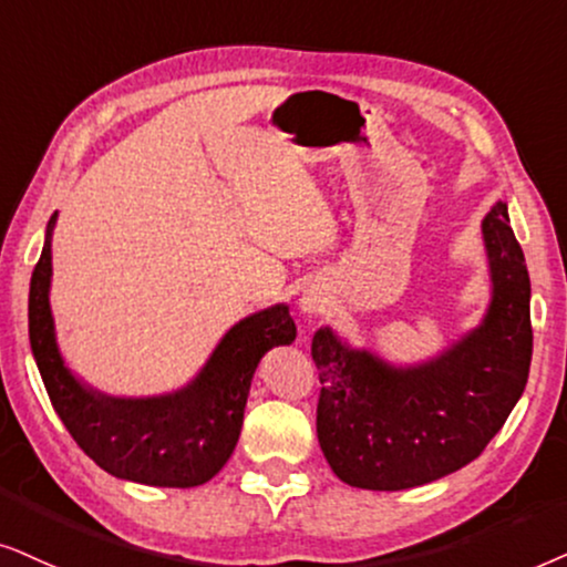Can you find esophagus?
<instances>
[{
    "label": "esophagus",
    "mask_w": 567,
    "mask_h": 567,
    "mask_svg": "<svg viewBox=\"0 0 567 567\" xmlns=\"http://www.w3.org/2000/svg\"><path fill=\"white\" fill-rule=\"evenodd\" d=\"M306 308H311V300H306Z\"/></svg>",
    "instance_id": "esophagus-1"
}]
</instances>
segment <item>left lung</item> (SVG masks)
<instances>
[{"instance_id":"obj_1","label":"left lung","mask_w":567,"mask_h":567,"mask_svg":"<svg viewBox=\"0 0 567 567\" xmlns=\"http://www.w3.org/2000/svg\"><path fill=\"white\" fill-rule=\"evenodd\" d=\"M493 303L470 337L427 365L396 371L329 329L313 334L316 433L347 485L406 489L474 462L524 394L532 365L529 271L503 202L482 220Z\"/></svg>"}]
</instances>
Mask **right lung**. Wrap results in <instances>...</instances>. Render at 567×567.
Returning <instances> with one entry per match:
<instances>
[{
    "label": "right lung",
    "mask_w": 567,
    "mask_h": 567,
    "mask_svg": "<svg viewBox=\"0 0 567 567\" xmlns=\"http://www.w3.org/2000/svg\"><path fill=\"white\" fill-rule=\"evenodd\" d=\"M30 277L28 329L43 386L78 446L113 477L155 487L213 480L236 449L248 389L261 354L296 339L288 306L236 323L192 386L157 399H109L82 389L59 358L49 308L51 228Z\"/></svg>",
    "instance_id": "right-lung-1"
}]
</instances>
